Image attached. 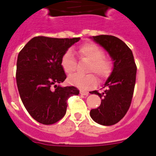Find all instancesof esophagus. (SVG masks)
<instances>
[{"mask_svg":"<svg viewBox=\"0 0 156 156\" xmlns=\"http://www.w3.org/2000/svg\"><path fill=\"white\" fill-rule=\"evenodd\" d=\"M80 94H82V95H88V94H89V93H88V92L83 91V90H80Z\"/></svg>","mask_w":156,"mask_h":156,"instance_id":"obj_1","label":"esophagus"}]
</instances>
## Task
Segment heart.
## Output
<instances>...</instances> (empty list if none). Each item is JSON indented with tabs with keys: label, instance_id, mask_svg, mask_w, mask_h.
Segmentation results:
<instances>
[{
	"label": "heart",
	"instance_id": "1",
	"mask_svg": "<svg viewBox=\"0 0 156 156\" xmlns=\"http://www.w3.org/2000/svg\"><path fill=\"white\" fill-rule=\"evenodd\" d=\"M79 53L83 58L90 62L87 72H94L101 79H106L112 73V62L108 58L104 56L102 49L93 43H87L80 47ZM76 59L71 50L66 51L61 59V66L66 73H73L76 68ZM97 78L94 74L85 76L78 74L70 76L68 83L70 85L87 90L97 84Z\"/></svg>",
	"mask_w": 156,
	"mask_h": 156
}]
</instances>
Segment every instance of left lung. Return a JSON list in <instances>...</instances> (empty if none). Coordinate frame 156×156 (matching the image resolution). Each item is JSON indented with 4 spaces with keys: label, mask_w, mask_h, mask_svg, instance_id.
I'll use <instances>...</instances> for the list:
<instances>
[{
    "label": "left lung",
    "mask_w": 156,
    "mask_h": 156,
    "mask_svg": "<svg viewBox=\"0 0 156 156\" xmlns=\"http://www.w3.org/2000/svg\"><path fill=\"white\" fill-rule=\"evenodd\" d=\"M108 52L113 63L111 74L105 83L102 93L92 94L101 98L98 108L91 109L90 115L94 122L111 126L124 117L129 108L136 81L137 66L132 51L118 37L109 35L90 37Z\"/></svg>",
    "instance_id": "left-lung-1"
}]
</instances>
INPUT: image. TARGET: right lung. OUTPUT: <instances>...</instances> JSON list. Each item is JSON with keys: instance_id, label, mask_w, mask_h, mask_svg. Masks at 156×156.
<instances>
[{"instance_id": "add662e5", "label": "right lung", "mask_w": 156, "mask_h": 156, "mask_svg": "<svg viewBox=\"0 0 156 156\" xmlns=\"http://www.w3.org/2000/svg\"><path fill=\"white\" fill-rule=\"evenodd\" d=\"M80 40L74 38H32L19 52L16 83L25 108L35 120L44 125L55 123L66 112L67 100L80 91L75 87H62L66 75L61 66L62 55Z\"/></svg>"}]
</instances>
